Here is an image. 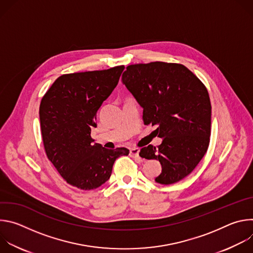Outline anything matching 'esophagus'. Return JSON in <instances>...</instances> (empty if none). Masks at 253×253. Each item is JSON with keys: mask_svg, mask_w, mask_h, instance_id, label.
<instances>
[{"mask_svg": "<svg viewBox=\"0 0 253 253\" xmlns=\"http://www.w3.org/2000/svg\"><path fill=\"white\" fill-rule=\"evenodd\" d=\"M129 154L133 158H138L139 157V149L138 148H132V149H130Z\"/></svg>", "mask_w": 253, "mask_h": 253, "instance_id": "esophagus-1", "label": "esophagus"}]
</instances>
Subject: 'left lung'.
Segmentation results:
<instances>
[{
    "mask_svg": "<svg viewBox=\"0 0 253 253\" xmlns=\"http://www.w3.org/2000/svg\"><path fill=\"white\" fill-rule=\"evenodd\" d=\"M122 83L143 108L144 124L157 126L162 143L140 150L162 171L155 181L173 184L189 175L205 155L210 140L211 104L203 83L181 64L151 62L126 68Z\"/></svg>",
    "mask_w": 253,
    "mask_h": 253,
    "instance_id": "left-lung-1",
    "label": "left lung"
}]
</instances>
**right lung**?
I'll return each instance as SVG.
<instances>
[{
	"instance_id": "add662e5",
	"label": "right lung",
	"mask_w": 253,
	"mask_h": 253,
	"mask_svg": "<svg viewBox=\"0 0 253 253\" xmlns=\"http://www.w3.org/2000/svg\"><path fill=\"white\" fill-rule=\"evenodd\" d=\"M124 66L60 76L42 98L41 132L46 154L67 183L83 190L110 178L115 160L127 148L106 149L94 143L96 114L119 82Z\"/></svg>"
}]
</instances>
